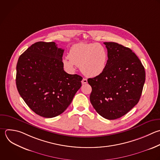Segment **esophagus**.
Listing matches in <instances>:
<instances>
[{
	"instance_id": "1",
	"label": "esophagus",
	"mask_w": 160,
	"mask_h": 160,
	"mask_svg": "<svg viewBox=\"0 0 160 160\" xmlns=\"http://www.w3.org/2000/svg\"><path fill=\"white\" fill-rule=\"evenodd\" d=\"M81 82H82V84H86V83L88 82V80H87V79H86V78H83V79H82V81H81Z\"/></svg>"
}]
</instances>
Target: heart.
<instances>
[{
    "label": "heart",
    "mask_w": 160,
    "mask_h": 160,
    "mask_svg": "<svg viewBox=\"0 0 160 160\" xmlns=\"http://www.w3.org/2000/svg\"><path fill=\"white\" fill-rule=\"evenodd\" d=\"M108 61L107 49L98 43H79L73 45L68 58L63 59L64 66L69 71L79 66L81 72L88 77H96L106 69Z\"/></svg>",
    "instance_id": "1"
}]
</instances>
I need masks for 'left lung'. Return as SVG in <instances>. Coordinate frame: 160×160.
Here are the masks:
<instances>
[{
	"label": "left lung",
	"mask_w": 160,
	"mask_h": 160,
	"mask_svg": "<svg viewBox=\"0 0 160 160\" xmlns=\"http://www.w3.org/2000/svg\"><path fill=\"white\" fill-rule=\"evenodd\" d=\"M108 64L100 75L88 79L92 88L90 101L102 117L116 119L138 104L145 82L144 66L128 48L116 42H104Z\"/></svg>",
	"instance_id": "1"
}]
</instances>
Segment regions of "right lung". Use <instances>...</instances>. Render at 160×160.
I'll return each instance as SVG.
<instances>
[{
  "mask_svg": "<svg viewBox=\"0 0 160 160\" xmlns=\"http://www.w3.org/2000/svg\"><path fill=\"white\" fill-rule=\"evenodd\" d=\"M64 51L54 42H38L18 61V92L31 109L44 118L62 114L81 86V76L64 71Z\"/></svg>",
  "mask_w": 160,
  "mask_h": 160,
  "instance_id": "obj_1",
  "label": "right lung"
}]
</instances>
